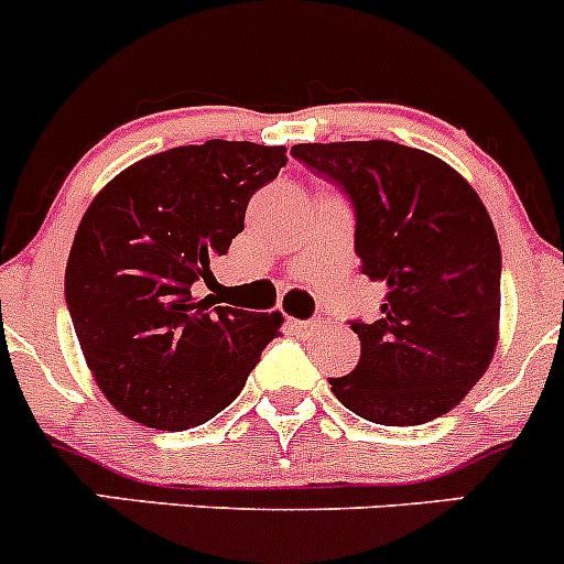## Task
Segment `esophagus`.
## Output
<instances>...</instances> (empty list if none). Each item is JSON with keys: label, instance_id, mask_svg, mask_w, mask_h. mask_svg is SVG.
<instances>
[{"label": "esophagus", "instance_id": "1", "mask_svg": "<svg viewBox=\"0 0 564 564\" xmlns=\"http://www.w3.org/2000/svg\"><path fill=\"white\" fill-rule=\"evenodd\" d=\"M286 324L294 335H314L322 327V322H300V318H289Z\"/></svg>", "mask_w": 564, "mask_h": 564}]
</instances>
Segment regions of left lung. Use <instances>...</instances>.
I'll return each mask as SVG.
<instances>
[{"label": "left lung", "instance_id": "obj_1", "mask_svg": "<svg viewBox=\"0 0 564 564\" xmlns=\"http://www.w3.org/2000/svg\"><path fill=\"white\" fill-rule=\"evenodd\" d=\"M355 207V253L388 286L377 322H351L360 362L335 398L379 425H420L458 406L499 338L497 231L480 196L436 155L395 141L294 144Z\"/></svg>", "mask_w": 564, "mask_h": 564}]
</instances>
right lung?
I'll use <instances>...</instances> for the list:
<instances>
[{
    "mask_svg": "<svg viewBox=\"0 0 564 564\" xmlns=\"http://www.w3.org/2000/svg\"><path fill=\"white\" fill-rule=\"evenodd\" d=\"M286 147L213 139L124 169L73 237L65 300L95 382L124 417L158 431L213 420L246 388L283 316L196 297L246 229Z\"/></svg>",
    "mask_w": 564,
    "mask_h": 564,
    "instance_id": "right-lung-1",
    "label": "right lung"
}]
</instances>
